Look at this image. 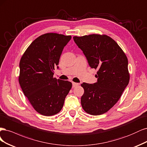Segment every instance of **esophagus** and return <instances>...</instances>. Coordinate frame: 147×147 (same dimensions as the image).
<instances>
[{
    "label": "esophagus",
    "mask_w": 147,
    "mask_h": 147,
    "mask_svg": "<svg viewBox=\"0 0 147 147\" xmlns=\"http://www.w3.org/2000/svg\"><path fill=\"white\" fill-rule=\"evenodd\" d=\"M79 85V84H78V83H76V82H73V88H74V87H77V86H78Z\"/></svg>",
    "instance_id": "34e87169"
}]
</instances>
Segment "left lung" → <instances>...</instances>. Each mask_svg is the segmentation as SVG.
Masks as SVG:
<instances>
[{"mask_svg":"<svg viewBox=\"0 0 147 147\" xmlns=\"http://www.w3.org/2000/svg\"><path fill=\"white\" fill-rule=\"evenodd\" d=\"M73 40L90 67L98 69L96 83L81 84L82 107L89 114L101 115L115 105L128 85V61L120 47L107 35L74 36Z\"/></svg>","mask_w":147,"mask_h":147,"instance_id":"8db88e82","label":"left lung"}]
</instances>
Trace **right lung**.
Returning <instances> with one entry per match:
<instances>
[{
    "label": "right lung",
    "mask_w": 147,
    "mask_h": 147,
    "mask_svg": "<svg viewBox=\"0 0 147 147\" xmlns=\"http://www.w3.org/2000/svg\"><path fill=\"white\" fill-rule=\"evenodd\" d=\"M71 36L48 33L38 37L24 53L20 60L19 82L24 95L35 110L51 116L63 107L72 87L68 80L53 78L64 47Z\"/></svg>",
    "instance_id": "1"
}]
</instances>
